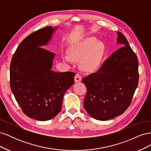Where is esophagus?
<instances>
[{
	"mask_svg": "<svg viewBox=\"0 0 151 151\" xmlns=\"http://www.w3.org/2000/svg\"><path fill=\"white\" fill-rule=\"evenodd\" d=\"M74 80H75V82H76V83H78V82L81 81L82 77H81V74H78V73H77V74H76L75 77H74Z\"/></svg>",
	"mask_w": 151,
	"mask_h": 151,
	"instance_id": "esophagus-1",
	"label": "esophagus"
}]
</instances>
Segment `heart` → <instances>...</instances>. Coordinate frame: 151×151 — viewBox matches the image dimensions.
I'll list each match as a JSON object with an SVG mask.
<instances>
[{
  "label": "heart",
  "mask_w": 151,
  "mask_h": 151,
  "mask_svg": "<svg viewBox=\"0 0 151 151\" xmlns=\"http://www.w3.org/2000/svg\"><path fill=\"white\" fill-rule=\"evenodd\" d=\"M104 45L95 38L86 39L70 50L71 57L76 60H81V65L86 71L93 72L101 65L104 55ZM67 62H71L68 56L63 57Z\"/></svg>",
  "instance_id": "obj_1"
}]
</instances>
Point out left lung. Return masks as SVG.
I'll use <instances>...</instances> for the list:
<instances>
[{"label":"left lung","mask_w":151,"mask_h":151,"mask_svg":"<svg viewBox=\"0 0 151 151\" xmlns=\"http://www.w3.org/2000/svg\"><path fill=\"white\" fill-rule=\"evenodd\" d=\"M122 48L111 54L96 72L83 79L87 88L84 107L90 116L108 120L129 108L139 83V63L125 36L117 32Z\"/></svg>","instance_id":"8db88e82"}]
</instances>
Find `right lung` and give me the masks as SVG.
<instances>
[{"label":"right lung","mask_w":151,"mask_h":151,"mask_svg":"<svg viewBox=\"0 0 151 151\" xmlns=\"http://www.w3.org/2000/svg\"><path fill=\"white\" fill-rule=\"evenodd\" d=\"M55 29L47 26L27 36L10 65V86L16 101L26 116L40 121L58 115L64 93L74 83V72L51 70L55 54L41 47L48 43Z\"/></svg>","instance_id":"right-lung-1"}]
</instances>
